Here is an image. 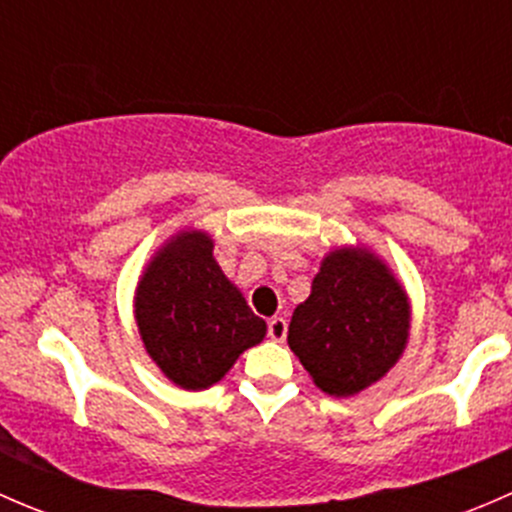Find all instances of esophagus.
I'll return each mask as SVG.
<instances>
[{
	"instance_id": "1",
	"label": "esophagus",
	"mask_w": 512,
	"mask_h": 512,
	"mask_svg": "<svg viewBox=\"0 0 512 512\" xmlns=\"http://www.w3.org/2000/svg\"><path fill=\"white\" fill-rule=\"evenodd\" d=\"M267 337L272 339V342H285L287 337V319L282 317H275L267 322Z\"/></svg>"
}]
</instances>
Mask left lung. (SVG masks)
<instances>
[{
	"label": "left lung",
	"mask_w": 512,
	"mask_h": 512,
	"mask_svg": "<svg viewBox=\"0 0 512 512\" xmlns=\"http://www.w3.org/2000/svg\"><path fill=\"white\" fill-rule=\"evenodd\" d=\"M409 339L404 289L374 255L337 250L322 262L309 297L294 309L287 344L314 384L359 394L396 364Z\"/></svg>",
	"instance_id": "1"
}]
</instances>
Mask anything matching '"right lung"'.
Segmentation results:
<instances>
[{
  "instance_id": "1",
  "label": "right lung",
  "mask_w": 512,
  "mask_h": 512,
  "mask_svg": "<svg viewBox=\"0 0 512 512\" xmlns=\"http://www.w3.org/2000/svg\"><path fill=\"white\" fill-rule=\"evenodd\" d=\"M136 322L160 371L190 391L218 384L267 332L227 282L203 232H183L151 262L138 285Z\"/></svg>"
}]
</instances>
